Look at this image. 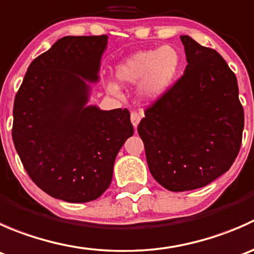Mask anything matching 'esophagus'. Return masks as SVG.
Returning <instances> with one entry per match:
<instances>
[{"label":"esophagus","mask_w":254,"mask_h":254,"mask_svg":"<svg viewBox=\"0 0 254 254\" xmlns=\"http://www.w3.org/2000/svg\"><path fill=\"white\" fill-rule=\"evenodd\" d=\"M130 119H131V124L134 125V127H137L140 120H141V114L137 112H132L131 115H130Z\"/></svg>","instance_id":"obj_1"}]
</instances>
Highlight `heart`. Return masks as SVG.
Instances as JSON below:
<instances>
[{
  "label": "heart",
  "instance_id": "obj_1",
  "mask_svg": "<svg viewBox=\"0 0 254 254\" xmlns=\"http://www.w3.org/2000/svg\"><path fill=\"white\" fill-rule=\"evenodd\" d=\"M182 68L179 51L172 45L137 51L115 68L120 83H139V94L146 101H156L170 91ZM108 92L118 93L117 84H108Z\"/></svg>",
  "mask_w": 254,
  "mask_h": 254
}]
</instances>
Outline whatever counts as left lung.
Masks as SVG:
<instances>
[{"label":"left lung","mask_w":254,"mask_h":254,"mask_svg":"<svg viewBox=\"0 0 254 254\" xmlns=\"http://www.w3.org/2000/svg\"><path fill=\"white\" fill-rule=\"evenodd\" d=\"M187 65L137 127L153 178L171 191L205 187L236 160L245 125L237 78L216 50L181 35Z\"/></svg>","instance_id":"obj_1"}]
</instances>
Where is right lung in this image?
I'll use <instances>...</instances> for the list:
<instances>
[{
  "instance_id": "add662e5",
  "label": "right lung",
  "mask_w": 254,
  "mask_h": 254,
  "mask_svg": "<svg viewBox=\"0 0 254 254\" xmlns=\"http://www.w3.org/2000/svg\"><path fill=\"white\" fill-rule=\"evenodd\" d=\"M107 44V35L61 38L32 61L14 98L12 137L25 171L68 203L107 190L115 157L134 134L127 109L87 106Z\"/></svg>"
}]
</instances>
